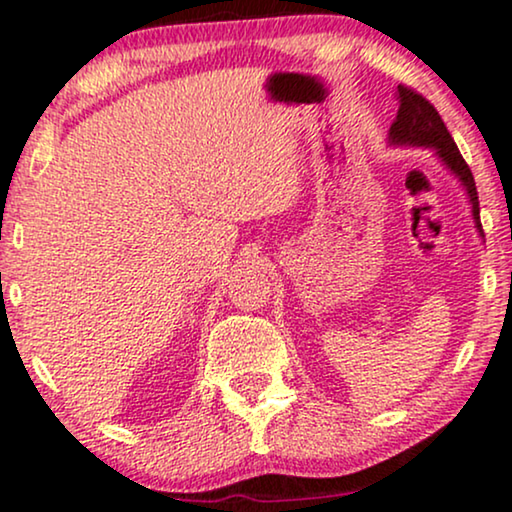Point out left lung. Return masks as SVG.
<instances>
[{"label":"left lung","instance_id":"left-lung-1","mask_svg":"<svg viewBox=\"0 0 512 512\" xmlns=\"http://www.w3.org/2000/svg\"><path fill=\"white\" fill-rule=\"evenodd\" d=\"M389 140L394 144H415V147H432L437 149L441 161L449 166L453 173L458 175L465 189H468V197L472 204V216L482 232V223H479V199H477V187L475 178H472L468 163L453 142L451 132L446 130L444 121H441L439 111L422 97L420 92H415L413 87L399 85V113H396V121L391 123Z\"/></svg>","mask_w":512,"mask_h":512}]
</instances>
